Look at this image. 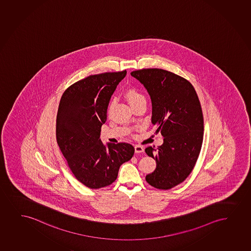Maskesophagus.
<instances>
[{"label": "esophagus", "mask_w": 251, "mask_h": 251, "mask_svg": "<svg viewBox=\"0 0 251 251\" xmlns=\"http://www.w3.org/2000/svg\"><path fill=\"white\" fill-rule=\"evenodd\" d=\"M134 151H135V153L143 152V147H141L140 145H136V146H134Z\"/></svg>", "instance_id": "obj_1"}]
</instances>
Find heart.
<instances>
[{"label": "heart", "instance_id": "1", "mask_svg": "<svg viewBox=\"0 0 251 251\" xmlns=\"http://www.w3.org/2000/svg\"><path fill=\"white\" fill-rule=\"evenodd\" d=\"M125 98L127 99L128 103L130 104L131 106H134V104L139 103L140 101L146 100V98L141 92L139 91L136 88H129L127 91L125 92ZM114 102L112 101L110 105V110L113 106Z\"/></svg>", "mask_w": 251, "mask_h": 251}]
</instances>
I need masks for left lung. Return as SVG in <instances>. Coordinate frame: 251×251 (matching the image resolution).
Masks as SVG:
<instances>
[{
  "label": "left lung",
  "instance_id": "obj_1",
  "mask_svg": "<svg viewBox=\"0 0 251 251\" xmlns=\"http://www.w3.org/2000/svg\"><path fill=\"white\" fill-rule=\"evenodd\" d=\"M131 75L149 93L151 123L163 136L162 146L145 150L156 163L146 179L156 189L173 188L192 173L202 147L203 116L199 96L190 81L163 69H142Z\"/></svg>",
  "mask_w": 251,
  "mask_h": 251
}]
</instances>
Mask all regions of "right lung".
<instances>
[{
	"instance_id": "obj_1",
	"label": "right lung",
	"mask_w": 251,
	"mask_h": 251,
	"mask_svg": "<svg viewBox=\"0 0 251 251\" xmlns=\"http://www.w3.org/2000/svg\"><path fill=\"white\" fill-rule=\"evenodd\" d=\"M127 71L91 75L71 85L60 99L56 118V140L75 179L88 188L110 186L121 165L134 156L125 142H101V126L108 104Z\"/></svg>"
}]
</instances>
